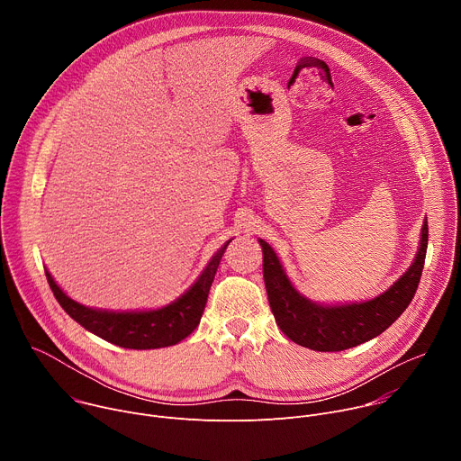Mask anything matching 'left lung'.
<instances>
[{"instance_id": "obj_1", "label": "left lung", "mask_w": 461, "mask_h": 461, "mask_svg": "<svg viewBox=\"0 0 461 461\" xmlns=\"http://www.w3.org/2000/svg\"><path fill=\"white\" fill-rule=\"evenodd\" d=\"M262 246V274L276 322L294 343L317 352H341L383 334L411 304L425 265L429 226L421 228V240L411 268L381 295L350 304H319L301 295L272 246Z\"/></svg>"}]
</instances>
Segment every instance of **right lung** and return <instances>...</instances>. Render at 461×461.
Returning <instances> with one entry per match:
<instances>
[{
  "instance_id": "1",
  "label": "right lung",
  "mask_w": 461,
  "mask_h": 461,
  "mask_svg": "<svg viewBox=\"0 0 461 461\" xmlns=\"http://www.w3.org/2000/svg\"><path fill=\"white\" fill-rule=\"evenodd\" d=\"M231 240H228L208 262L189 290H185L176 301L158 310L144 312H109L89 308L65 294L45 270L49 286L59 303L78 324H82L91 334L122 348L149 350L164 348L185 339L201 322L212 283L215 279L219 262Z\"/></svg>"
}]
</instances>
